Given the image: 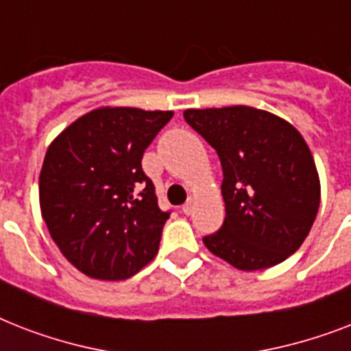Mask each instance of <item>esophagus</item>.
<instances>
[{
    "label": "esophagus",
    "mask_w": 351,
    "mask_h": 351,
    "mask_svg": "<svg viewBox=\"0 0 351 351\" xmlns=\"http://www.w3.org/2000/svg\"><path fill=\"white\" fill-rule=\"evenodd\" d=\"M193 209H195V200H193V198H187V202L182 206V211H184V215H191Z\"/></svg>",
    "instance_id": "34e87169"
}]
</instances>
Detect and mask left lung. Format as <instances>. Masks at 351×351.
<instances>
[{"label":"left lung","instance_id":"left-lung-1","mask_svg":"<svg viewBox=\"0 0 351 351\" xmlns=\"http://www.w3.org/2000/svg\"><path fill=\"white\" fill-rule=\"evenodd\" d=\"M184 118L222 164L224 224L204 237L213 255L242 271L277 266L315 222L321 182L304 138L289 121L247 106L187 109Z\"/></svg>","mask_w":351,"mask_h":351}]
</instances>
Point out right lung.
<instances>
[{"label": "right lung", "instance_id": "add662e5", "mask_svg": "<svg viewBox=\"0 0 351 351\" xmlns=\"http://www.w3.org/2000/svg\"><path fill=\"white\" fill-rule=\"evenodd\" d=\"M173 111L100 107L63 129L45 153L40 208L63 256L87 277L125 280L158 253L167 211L142 156Z\"/></svg>", "mask_w": 351, "mask_h": 351}]
</instances>
